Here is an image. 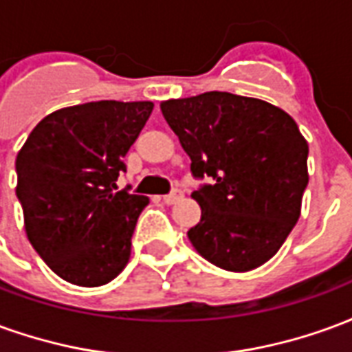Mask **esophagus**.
Masks as SVG:
<instances>
[{
  "label": "esophagus",
  "mask_w": 352,
  "mask_h": 352,
  "mask_svg": "<svg viewBox=\"0 0 352 352\" xmlns=\"http://www.w3.org/2000/svg\"><path fill=\"white\" fill-rule=\"evenodd\" d=\"M183 196H184L183 192L177 190V188H175V190L171 192V194H166V196H164L162 199H164V204H168V206H173V204H177V201H181V199H183Z\"/></svg>",
  "instance_id": "34e87169"
}]
</instances>
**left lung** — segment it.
Masks as SVG:
<instances>
[{"label": "left lung", "mask_w": 352, "mask_h": 352, "mask_svg": "<svg viewBox=\"0 0 352 352\" xmlns=\"http://www.w3.org/2000/svg\"><path fill=\"white\" fill-rule=\"evenodd\" d=\"M190 156L201 219L192 247L226 272H251L275 256L302 213L309 146L294 118L256 98L206 92L160 103Z\"/></svg>", "instance_id": "8db88e82"}]
</instances>
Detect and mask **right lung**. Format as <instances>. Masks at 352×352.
Listing matches in <instances>:
<instances>
[{
    "label": "right lung",
    "instance_id": "obj_1",
    "mask_svg": "<svg viewBox=\"0 0 352 352\" xmlns=\"http://www.w3.org/2000/svg\"><path fill=\"white\" fill-rule=\"evenodd\" d=\"M153 107V101L101 100L58 109L16 154L28 239L72 285H107L130 260L148 198L116 190V179Z\"/></svg>",
    "mask_w": 352,
    "mask_h": 352
}]
</instances>
